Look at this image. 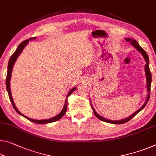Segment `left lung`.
Listing matches in <instances>:
<instances>
[{
  "label": "left lung",
  "instance_id": "left-lung-1",
  "mask_svg": "<svg viewBox=\"0 0 156 156\" xmlns=\"http://www.w3.org/2000/svg\"><path fill=\"white\" fill-rule=\"evenodd\" d=\"M126 41L127 42H131V43L132 45H133L135 48H136V49L138 50L139 52L141 53V54L142 55V56L144 57V58L145 60V61H146V65H145V68H144V71H145V73H146V79H147V92H148V94H147V100L146 102H145V103L143 105V106H142L141 108H140V109L136 111V112L133 113L131 115L129 116V117L125 118V119L123 120H108L106 119V118H105L102 117V116L100 115L98 113H97L96 112V111H95L94 108L93 107L92 105L91 108L93 109V112L94 113L95 115L96 116V117L98 118L99 120H102V121H104V122H106L108 123H112V124H124L125 122H127L128 121L130 120L131 118H133L134 116H135L136 114H138V113L140 112V111L144 109V107L146 106V105L147 104L148 101H149V98H150V91H151V72H150V69H149V57H148V55L147 54V52L144 51V50L142 48V47L139 45L138 42H137L136 40H133L132 38H125Z\"/></svg>",
  "mask_w": 156,
  "mask_h": 156
}]
</instances>
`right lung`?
Here are the masks:
<instances>
[{"instance_id": "obj_1", "label": "right lung", "mask_w": 156, "mask_h": 156, "mask_svg": "<svg viewBox=\"0 0 156 156\" xmlns=\"http://www.w3.org/2000/svg\"><path fill=\"white\" fill-rule=\"evenodd\" d=\"M34 39H36V37L30 38V39H28V40H26V41H24L23 42H22V43H21L19 44V45H18L16 50L15 52L12 54V56H11V58H10V59L9 60V62H8V67H7V77H6V87H7V92H8L9 100H10V101H11V102H12L13 107H14V109H15L16 112L18 113H19L20 115L23 116V117H25V118H27V120L31 121V122H35V123H37V124H47V123L54 122H56V121H57V120H60V118H61L62 116L65 114V113H66V112H67V98H68V97L69 96V95L72 94L73 92L76 90V87H73V89H71L70 91L68 93L67 97H66L65 103V105H64V107H63L62 110L61 111V112H60L59 114H58L57 115L54 116V117H53L51 118H49V119L40 120L31 119V118H28V117H27V116H25V115H23L22 113H20L19 111L17 109L16 107L15 106L14 100H13L12 96L11 91H10V79H11V76H12V69H13V66H14V63L16 62V59L18 58V56H19V55L21 54V52H22L23 49L25 48V47L28 44L29 41H31V40H34Z\"/></svg>"}]
</instances>
